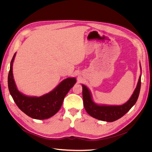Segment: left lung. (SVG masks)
I'll return each instance as SVG.
<instances>
[{
	"mask_svg": "<svg viewBox=\"0 0 152 152\" xmlns=\"http://www.w3.org/2000/svg\"><path fill=\"white\" fill-rule=\"evenodd\" d=\"M141 75L140 76L137 86L131 97L126 103L122 105H99L96 104L92 99L89 89L85 85L82 84L84 107L87 113L96 119L106 122L115 121L123 117L135 104L138 98L141 88Z\"/></svg>",
	"mask_w": 152,
	"mask_h": 152,
	"instance_id": "obj_1",
	"label": "left lung"
}]
</instances>
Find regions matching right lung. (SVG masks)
<instances>
[{
  "instance_id": "right-lung-1",
  "label": "right lung",
  "mask_w": 152,
  "mask_h": 152,
  "mask_svg": "<svg viewBox=\"0 0 152 152\" xmlns=\"http://www.w3.org/2000/svg\"><path fill=\"white\" fill-rule=\"evenodd\" d=\"M16 54L11 61L8 75V88L12 99L18 108L31 118L43 120L51 117L61 107L65 96L76 83V79L67 78L53 91L40 97L26 96L18 91L13 79L12 65Z\"/></svg>"
}]
</instances>
